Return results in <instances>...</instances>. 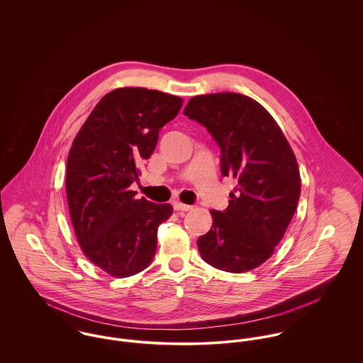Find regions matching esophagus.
Instances as JSON below:
<instances>
[{
  "label": "esophagus",
  "mask_w": 363,
  "mask_h": 363,
  "mask_svg": "<svg viewBox=\"0 0 363 363\" xmlns=\"http://www.w3.org/2000/svg\"><path fill=\"white\" fill-rule=\"evenodd\" d=\"M173 208H174V211H190L191 209V206H187V204H182V203H173Z\"/></svg>",
  "instance_id": "esophagus-1"
}]
</instances>
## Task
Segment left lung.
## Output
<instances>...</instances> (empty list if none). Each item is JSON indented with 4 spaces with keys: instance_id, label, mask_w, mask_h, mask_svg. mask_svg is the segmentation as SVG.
I'll use <instances>...</instances> for the list:
<instances>
[{
    "instance_id": "1",
    "label": "left lung",
    "mask_w": 363,
    "mask_h": 363,
    "mask_svg": "<svg viewBox=\"0 0 363 363\" xmlns=\"http://www.w3.org/2000/svg\"><path fill=\"white\" fill-rule=\"evenodd\" d=\"M204 125L220 148V173L235 179L225 211H211L212 226L197 240L209 265L245 272L274 253L298 207L301 174L277 121L255 99L209 94L183 111Z\"/></svg>"
}]
</instances>
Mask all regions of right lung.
<instances>
[{"mask_svg":"<svg viewBox=\"0 0 363 363\" xmlns=\"http://www.w3.org/2000/svg\"><path fill=\"white\" fill-rule=\"evenodd\" d=\"M182 104L179 96L147 88L114 89L95 106L69 150L65 190L78 243L113 277H131L152 262L157 228L173 212L170 204L137 200L130 186Z\"/></svg>","mask_w":363,"mask_h":363,"instance_id":"obj_1","label":"right lung"}]
</instances>
